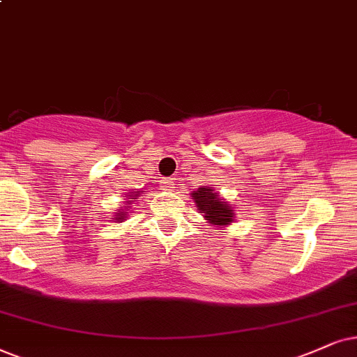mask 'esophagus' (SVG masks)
Masks as SVG:
<instances>
[{"mask_svg": "<svg viewBox=\"0 0 357 357\" xmlns=\"http://www.w3.org/2000/svg\"><path fill=\"white\" fill-rule=\"evenodd\" d=\"M160 184H161V189H163V191H173V188H174V181L171 178H163Z\"/></svg>", "mask_w": 357, "mask_h": 357, "instance_id": "1", "label": "esophagus"}]
</instances>
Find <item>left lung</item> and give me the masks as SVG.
<instances>
[{"label": "left lung", "instance_id": "left-lung-1", "mask_svg": "<svg viewBox=\"0 0 357 357\" xmlns=\"http://www.w3.org/2000/svg\"><path fill=\"white\" fill-rule=\"evenodd\" d=\"M191 199L207 224L224 229L236 222V212L232 204H229L214 188L202 186L196 189L191 192Z\"/></svg>", "mask_w": 357, "mask_h": 357}]
</instances>
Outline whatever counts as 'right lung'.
<instances>
[{
	"label": "right lung",
	"mask_w": 357,
	"mask_h": 357,
	"mask_svg": "<svg viewBox=\"0 0 357 357\" xmlns=\"http://www.w3.org/2000/svg\"><path fill=\"white\" fill-rule=\"evenodd\" d=\"M143 191H137V189H135V191H132V192H126L123 196L125 197V201H123L125 206L120 207V209L115 212L114 218H112V222H123V220H126V218H128V211L132 209L133 202L138 199V196Z\"/></svg>",
	"instance_id": "obj_1"
}]
</instances>
